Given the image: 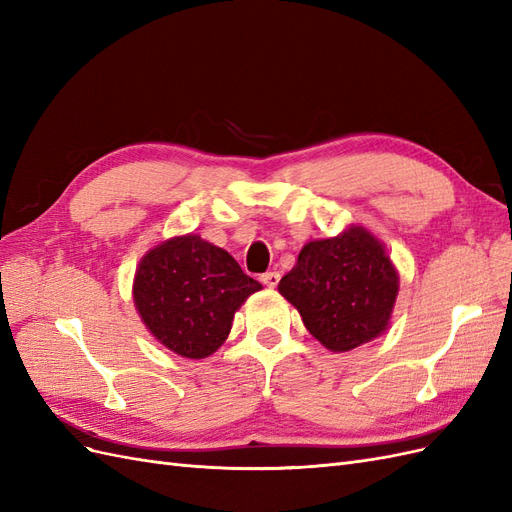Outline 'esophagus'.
<instances>
[{
  "instance_id": "34e87169",
  "label": "esophagus",
  "mask_w": 512,
  "mask_h": 512,
  "mask_svg": "<svg viewBox=\"0 0 512 512\" xmlns=\"http://www.w3.org/2000/svg\"><path fill=\"white\" fill-rule=\"evenodd\" d=\"M260 280H262V284H265L267 288H275L277 284H280V273H277V271H269V273L262 275Z\"/></svg>"
}]
</instances>
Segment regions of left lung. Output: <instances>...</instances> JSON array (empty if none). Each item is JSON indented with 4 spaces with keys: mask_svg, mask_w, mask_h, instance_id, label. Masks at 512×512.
Listing matches in <instances>:
<instances>
[{
    "mask_svg": "<svg viewBox=\"0 0 512 512\" xmlns=\"http://www.w3.org/2000/svg\"><path fill=\"white\" fill-rule=\"evenodd\" d=\"M277 290L324 348L348 352L389 329L399 273L374 232L352 224L337 237L307 241Z\"/></svg>",
    "mask_w": 512,
    "mask_h": 512,
    "instance_id": "8db88e82",
    "label": "left lung"
}]
</instances>
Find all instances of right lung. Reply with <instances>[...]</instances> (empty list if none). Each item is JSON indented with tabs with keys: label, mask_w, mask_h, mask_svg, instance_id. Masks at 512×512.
Wrapping results in <instances>:
<instances>
[{
	"label": "right lung",
	"mask_w": 512,
	"mask_h": 512,
	"mask_svg": "<svg viewBox=\"0 0 512 512\" xmlns=\"http://www.w3.org/2000/svg\"><path fill=\"white\" fill-rule=\"evenodd\" d=\"M260 288L226 250L190 232L158 243L141 258L132 299L153 339L198 361L226 342L235 312Z\"/></svg>",
	"instance_id": "obj_1"
}]
</instances>
